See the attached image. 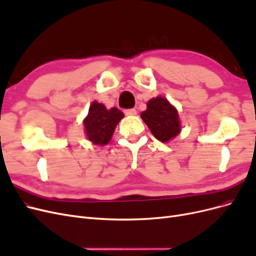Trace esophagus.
Listing matches in <instances>:
<instances>
[{
	"mask_svg": "<svg viewBox=\"0 0 256 256\" xmlns=\"http://www.w3.org/2000/svg\"><path fill=\"white\" fill-rule=\"evenodd\" d=\"M124 113H125V115H127V116L136 115V110H134V109H128V110L124 111Z\"/></svg>",
	"mask_w": 256,
	"mask_h": 256,
	"instance_id": "obj_1",
	"label": "esophagus"
}]
</instances>
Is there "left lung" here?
Returning <instances> with one entry per match:
<instances>
[{"label":"left lung","instance_id":"1","mask_svg":"<svg viewBox=\"0 0 256 256\" xmlns=\"http://www.w3.org/2000/svg\"><path fill=\"white\" fill-rule=\"evenodd\" d=\"M141 118L160 142H170L182 131L178 111L164 97L152 98L147 109L141 113Z\"/></svg>","mask_w":256,"mask_h":256}]
</instances>
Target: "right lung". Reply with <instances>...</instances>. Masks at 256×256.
I'll list each match as a JSON object with an SVG mask.
<instances>
[{
	"mask_svg": "<svg viewBox=\"0 0 256 256\" xmlns=\"http://www.w3.org/2000/svg\"><path fill=\"white\" fill-rule=\"evenodd\" d=\"M124 118L118 108L108 110L106 106L92 102L86 118H84V130L88 141L96 145H106L111 141L116 126Z\"/></svg>",
	"mask_w": 256,
	"mask_h": 256,
	"instance_id": "obj_1",
	"label": "right lung"
}]
</instances>
